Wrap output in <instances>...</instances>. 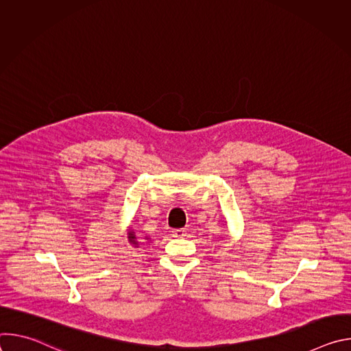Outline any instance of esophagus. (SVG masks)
Masks as SVG:
<instances>
[{
	"label": "esophagus",
	"mask_w": 351,
	"mask_h": 351,
	"mask_svg": "<svg viewBox=\"0 0 351 351\" xmlns=\"http://www.w3.org/2000/svg\"><path fill=\"white\" fill-rule=\"evenodd\" d=\"M172 236L173 237H183V236H186V230L184 229H173Z\"/></svg>",
	"instance_id": "esophagus-1"
}]
</instances>
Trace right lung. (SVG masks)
Segmentation results:
<instances>
[{"label":"right lung","instance_id":"right-lung-1","mask_svg":"<svg viewBox=\"0 0 351 351\" xmlns=\"http://www.w3.org/2000/svg\"><path fill=\"white\" fill-rule=\"evenodd\" d=\"M129 239H130V241H132V243H133V244H136V243H137V241H136V240H134V239H136V236H134V233H133V232H132V233H130V236H129Z\"/></svg>","mask_w":351,"mask_h":351}]
</instances>
